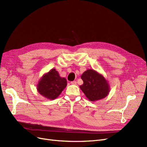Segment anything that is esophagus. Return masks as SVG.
Instances as JSON below:
<instances>
[{"instance_id": "34e87169", "label": "esophagus", "mask_w": 147, "mask_h": 147, "mask_svg": "<svg viewBox=\"0 0 147 147\" xmlns=\"http://www.w3.org/2000/svg\"><path fill=\"white\" fill-rule=\"evenodd\" d=\"M70 83L72 84H77V82L76 81H72V82H70Z\"/></svg>"}]
</instances>
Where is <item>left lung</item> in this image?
I'll return each instance as SVG.
<instances>
[{
	"label": "left lung",
	"mask_w": 147,
	"mask_h": 147,
	"mask_svg": "<svg viewBox=\"0 0 147 147\" xmlns=\"http://www.w3.org/2000/svg\"><path fill=\"white\" fill-rule=\"evenodd\" d=\"M83 84L80 86L91 101L104 98L109 92V85L105 78L96 71L88 69L81 76Z\"/></svg>",
	"instance_id": "1"
}]
</instances>
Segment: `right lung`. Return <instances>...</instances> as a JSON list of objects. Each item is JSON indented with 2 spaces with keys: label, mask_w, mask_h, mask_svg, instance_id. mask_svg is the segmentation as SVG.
<instances>
[{
  "label": "right lung",
  "mask_w": 147,
  "mask_h": 147,
  "mask_svg": "<svg viewBox=\"0 0 147 147\" xmlns=\"http://www.w3.org/2000/svg\"><path fill=\"white\" fill-rule=\"evenodd\" d=\"M67 86L65 78L60 77L59 73L55 69L42 77L37 85L38 92L48 99H55Z\"/></svg>",
  "instance_id": "obj_1"
}]
</instances>
